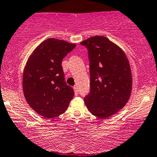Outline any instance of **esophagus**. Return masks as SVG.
Segmentation results:
<instances>
[{"mask_svg": "<svg viewBox=\"0 0 157 157\" xmlns=\"http://www.w3.org/2000/svg\"><path fill=\"white\" fill-rule=\"evenodd\" d=\"M73 90H74V92H75V95H77V94H78V88H77V87L74 86V87H73Z\"/></svg>", "mask_w": 157, "mask_h": 157, "instance_id": "34e87169", "label": "esophagus"}]
</instances>
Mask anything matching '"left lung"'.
<instances>
[{
    "label": "left lung",
    "instance_id": "1",
    "mask_svg": "<svg viewBox=\"0 0 157 157\" xmlns=\"http://www.w3.org/2000/svg\"><path fill=\"white\" fill-rule=\"evenodd\" d=\"M88 50L90 92L84 99L89 112L109 118L125 106L130 97L132 77L125 52L103 36H94L80 43Z\"/></svg>",
    "mask_w": 157,
    "mask_h": 157
}]
</instances>
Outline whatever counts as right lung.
<instances>
[{"instance_id": "right-lung-1", "label": "right lung", "mask_w": 157, "mask_h": 157, "mask_svg": "<svg viewBox=\"0 0 157 157\" xmlns=\"http://www.w3.org/2000/svg\"><path fill=\"white\" fill-rule=\"evenodd\" d=\"M75 45L65 40L47 39L28 59L22 78L25 98L45 118L64 113L73 98V89L64 81L61 63Z\"/></svg>"}]
</instances>
